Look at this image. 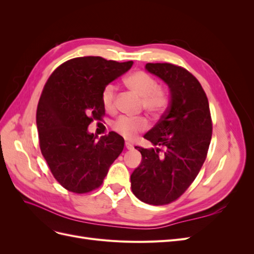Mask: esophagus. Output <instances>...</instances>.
<instances>
[{"instance_id": "esophagus-1", "label": "esophagus", "mask_w": 254, "mask_h": 254, "mask_svg": "<svg viewBox=\"0 0 254 254\" xmlns=\"http://www.w3.org/2000/svg\"><path fill=\"white\" fill-rule=\"evenodd\" d=\"M125 147H126V149H132L133 148V146L131 145V144H129V143H125Z\"/></svg>"}]
</instances>
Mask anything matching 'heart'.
Returning <instances> with one entry per match:
<instances>
[{"mask_svg": "<svg viewBox=\"0 0 254 254\" xmlns=\"http://www.w3.org/2000/svg\"><path fill=\"white\" fill-rule=\"evenodd\" d=\"M124 83L130 91L141 97V107L146 112L155 118L164 113L168 105V98L164 90L158 87V82L153 76L144 71H135L127 76ZM101 101L106 111H113L115 102L113 84H107L103 89ZM112 128L124 139L132 140L137 133L147 128V121L143 117L134 119L122 117L113 123Z\"/></svg>", "mask_w": 254, "mask_h": 254, "instance_id": "1", "label": "heart"}]
</instances>
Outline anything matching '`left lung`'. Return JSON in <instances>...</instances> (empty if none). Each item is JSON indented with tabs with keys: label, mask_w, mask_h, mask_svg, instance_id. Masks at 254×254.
I'll use <instances>...</instances> for the list:
<instances>
[{
	"label": "left lung",
	"mask_w": 254,
	"mask_h": 254,
	"mask_svg": "<svg viewBox=\"0 0 254 254\" xmlns=\"http://www.w3.org/2000/svg\"><path fill=\"white\" fill-rule=\"evenodd\" d=\"M170 88L171 103L162 118L144 135L157 148H143L142 162L130 177L141 201L163 205L177 200L204 163L212 137L209 101L200 82L187 68L172 64H147Z\"/></svg>",
	"instance_id": "8db88e82"
}]
</instances>
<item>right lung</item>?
Returning a JSON list of instances; mask_svg holds the SVG:
<instances>
[{
    "instance_id": "add662e5",
    "label": "right lung",
    "mask_w": 254,
    "mask_h": 254,
    "mask_svg": "<svg viewBox=\"0 0 254 254\" xmlns=\"http://www.w3.org/2000/svg\"><path fill=\"white\" fill-rule=\"evenodd\" d=\"M132 64L98 56L73 58L60 64L45 83L36 115L39 145L54 178L65 190L84 194L101 187L123 151L120 134L111 131L96 140L88 126L105 115L103 89Z\"/></svg>"
}]
</instances>
